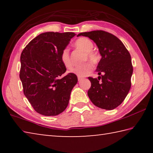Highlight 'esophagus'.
Wrapping results in <instances>:
<instances>
[{"label":"esophagus","instance_id":"esophagus-1","mask_svg":"<svg viewBox=\"0 0 153 153\" xmlns=\"http://www.w3.org/2000/svg\"><path fill=\"white\" fill-rule=\"evenodd\" d=\"M77 79H78V81H81V80L83 79L82 77H77Z\"/></svg>","mask_w":153,"mask_h":153}]
</instances>
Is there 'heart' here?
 Wrapping results in <instances>:
<instances>
[{
    "label": "heart",
    "instance_id": "obj_1",
    "mask_svg": "<svg viewBox=\"0 0 153 153\" xmlns=\"http://www.w3.org/2000/svg\"><path fill=\"white\" fill-rule=\"evenodd\" d=\"M74 46L77 48L79 49L86 54L85 60L88 59L92 63H96L98 60V55L96 52L92 51L93 48V43L90 40L87 38H79L76 40L74 42ZM60 59L61 63H63L64 67L67 69H71L72 67V63L69 55V50L67 48H65L62 51ZM93 69V65L88 62L82 65L77 66L72 69L71 72L78 77H85L88 75L92 71Z\"/></svg>",
    "mask_w": 153,
    "mask_h": 153
}]
</instances>
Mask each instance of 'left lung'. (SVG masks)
<instances>
[{"instance_id":"left-lung-1","label":"left lung","mask_w":153,"mask_h":153,"mask_svg":"<svg viewBox=\"0 0 153 153\" xmlns=\"http://www.w3.org/2000/svg\"><path fill=\"white\" fill-rule=\"evenodd\" d=\"M98 46L101 59L98 64V78L89 77L91 87L88 91L90 100L95 106L113 110L120 105L131 87L133 74L130 54L122 42L111 33L102 30L80 33Z\"/></svg>"}]
</instances>
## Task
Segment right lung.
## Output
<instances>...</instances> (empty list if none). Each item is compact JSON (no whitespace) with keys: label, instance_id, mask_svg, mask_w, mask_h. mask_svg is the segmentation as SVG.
I'll list each match as a JSON object with an SVG mask.
<instances>
[{"label":"right lung","instance_id":"obj_1","mask_svg":"<svg viewBox=\"0 0 153 153\" xmlns=\"http://www.w3.org/2000/svg\"><path fill=\"white\" fill-rule=\"evenodd\" d=\"M76 35L74 32L40 33L22 51L19 77L24 95L41 115H57L69 104L77 77L73 73L64 76L66 68L60 55Z\"/></svg>","mask_w":153,"mask_h":153}]
</instances>
